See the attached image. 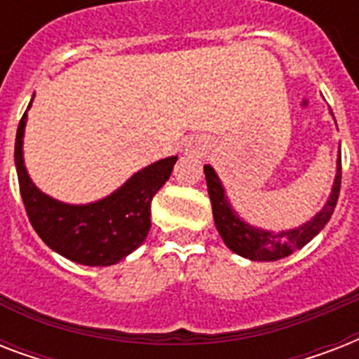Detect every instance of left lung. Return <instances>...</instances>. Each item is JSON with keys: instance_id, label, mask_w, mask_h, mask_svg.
Here are the masks:
<instances>
[{"instance_id": "obj_1", "label": "left lung", "mask_w": 359, "mask_h": 359, "mask_svg": "<svg viewBox=\"0 0 359 359\" xmlns=\"http://www.w3.org/2000/svg\"><path fill=\"white\" fill-rule=\"evenodd\" d=\"M203 169H205V179H207L208 196L212 203L214 224H216L219 236L224 238L225 245L231 251H235L236 255L245 257L250 261H279V259L294 253L296 250H302L307 242H311L324 229V225L332 218L337 199H339L341 151L337 154L335 179L328 201L324 203V207L309 222L285 231L262 229V227H255V225L248 224L244 218H240V214L231 205L227 191L212 165L207 163Z\"/></svg>"}]
</instances>
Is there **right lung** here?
Segmentation results:
<instances>
[{
	"label": "right lung",
	"instance_id": "right-lung-1",
	"mask_svg": "<svg viewBox=\"0 0 359 359\" xmlns=\"http://www.w3.org/2000/svg\"><path fill=\"white\" fill-rule=\"evenodd\" d=\"M27 109L16 130L14 163L22 201L33 229L50 250L69 261L86 266L117 264L145 242L151 229L152 197L171 177L177 156L163 158L140 169L123 186L95 203L70 205L57 201L39 190L25 169Z\"/></svg>",
	"mask_w": 359,
	"mask_h": 359
}]
</instances>
